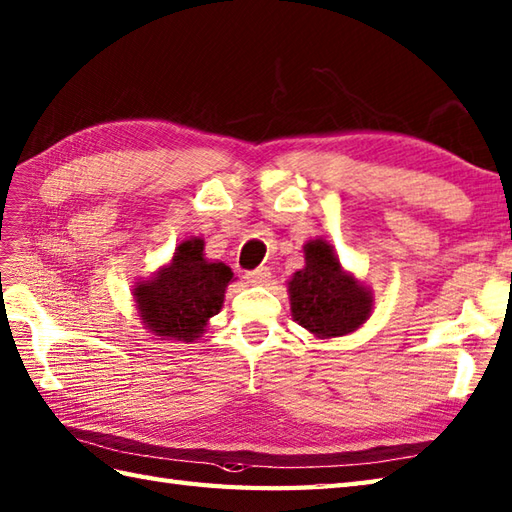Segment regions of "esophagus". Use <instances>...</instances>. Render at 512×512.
I'll return each mask as SVG.
<instances>
[{
  "instance_id": "obj_1",
  "label": "esophagus",
  "mask_w": 512,
  "mask_h": 512,
  "mask_svg": "<svg viewBox=\"0 0 512 512\" xmlns=\"http://www.w3.org/2000/svg\"><path fill=\"white\" fill-rule=\"evenodd\" d=\"M249 285H267L269 278H271V271L267 267H260V269H254V271H247L245 274Z\"/></svg>"
}]
</instances>
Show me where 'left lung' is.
Masks as SVG:
<instances>
[{"label":"left lung","instance_id":"1","mask_svg":"<svg viewBox=\"0 0 512 512\" xmlns=\"http://www.w3.org/2000/svg\"><path fill=\"white\" fill-rule=\"evenodd\" d=\"M302 249L304 267L287 280L293 322L317 339L355 333L372 315V289L342 267L326 238H311Z\"/></svg>","mask_w":512,"mask_h":512}]
</instances>
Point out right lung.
I'll return each instance as SVG.
<instances>
[{"mask_svg":"<svg viewBox=\"0 0 512 512\" xmlns=\"http://www.w3.org/2000/svg\"><path fill=\"white\" fill-rule=\"evenodd\" d=\"M203 247V238L190 236L151 278L133 282L135 311L157 339L195 342L206 333L210 317L221 311L234 274L221 260L206 258Z\"/></svg>","mask_w":512,"mask_h":512,"instance_id":"1","label":"right lung"}]
</instances>
